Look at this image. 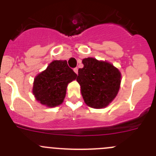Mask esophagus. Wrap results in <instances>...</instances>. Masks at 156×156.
Here are the masks:
<instances>
[{"label":"esophagus","instance_id":"obj_1","mask_svg":"<svg viewBox=\"0 0 156 156\" xmlns=\"http://www.w3.org/2000/svg\"><path fill=\"white\" fill-rule=\"evenodd\" d=\"M74 71H75V73H76L77 75H78V68H74Z\"/></svg>","mask_w":156,"mask_h":156}]
</instances>
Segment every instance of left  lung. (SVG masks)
<instances>
[{
	"mask_svg": "<svg viewBox=\"0 0 156 156\" xmlns=\"http://www.w3.org/2000/svg\"><path fill=\"white\" fill-rule=\"evenodd\" d=\"M84 68L78 69L77 81L87 105L101 108L108 105L117 95L121 83V73L112 64L95 58L83 59Z\"/></svg>",
	"mask_w": 156,
	"mask_h": 156,
	"instance_id": "obj_1",
	"label": "left lung"
}]
</instances>
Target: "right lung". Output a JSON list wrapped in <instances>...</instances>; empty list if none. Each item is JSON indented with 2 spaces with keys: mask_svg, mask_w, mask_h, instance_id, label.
I'll return each instance as SVG.
<instances>
[{
  "mask_svg": "<svg viewBox=\"0 0 156 156\" xmlns=\"http://www.w3.org/2000/svg\"><path fill=\"white\" fill-rule=\"evenodd\" d=\"M77 75L66 61H54L34 78L33 93L42 105L55 107L63 102L68 84Z\"/></svg>",
  "mask_w": 156,
  "mask_h": 156,
  "instance_id": "right-lung-1",
  "label": "right lung"
}]
</instances>
